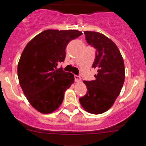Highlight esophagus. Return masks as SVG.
Wrapping results in <instances>:
<instances>
[{"label":"esophagus","mask_w":146,"mask_h":146,"mask_svg":"<svg viewBox=\"0 0 146 146\" xmlns=\"http://www.w3.org/2000/svg\"><path fill=\"white\" fill-rule=\"evenodd\" d=\"M74 78H75V81L77 82H80V80H81V78H80L79 76H77V75H75Z\"/></svg>","instance_id":"obj_1"}]
</instances>
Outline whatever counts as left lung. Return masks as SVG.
<instances>
[{
	"label": "left lung",
	"instance_id": "obj_1",
	"mask_svg": "<svg viewBox=\"0 0 146 146\" xmlns=\"http://www.w3.org/2000/svg\"><path fill=\"white\" fill-rule=\"evenodd\" d=\"M87 43L96 49L92 68L98 70L95 80L84 81L87 93L79 98L85 111L93 114L105 112L119 96L125 78L123 60L117 45L102 34L85 31Z\"/></svg>",
	"mask_w": 146,
	"mask_h": 146
}]
</instances>
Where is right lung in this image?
<instances>
[{"label": "right lung", "mask_w": 146, "mask_h": 146, "mask_svg": "<svg viewBox=\"0 0 146 146\" xmlns=\"http://www.w3.org/2000/svg\"><path fill=\"white\" fill-rule=\"evenodd\" d=\"M82 34L78 30L47 29L33 38L23 50L17 66L20 85L31 105L43 114L60 107L74 76L57 68L66 58L68 44Z\"/></svg>", "instance_id": "add662e5"}]
</instances>
